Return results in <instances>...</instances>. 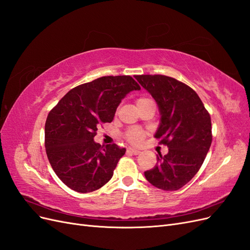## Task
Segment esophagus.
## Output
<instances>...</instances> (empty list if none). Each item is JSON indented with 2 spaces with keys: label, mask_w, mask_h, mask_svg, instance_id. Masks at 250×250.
Returning a JSON list of instances; mask_svg holds the SVG:
<instances>
[{
  "label": "esophagus",
  "mask_w": 250,
  "mask_h": 250,
  "mask_svg": "<svg viewBox=\"0 0 250 250\" xmlns=\"http://www.w3.org/2000/svg\"><path fill=\"white\" fill-rule=\"evenodd\" d=\"M128 151H129V152H131L134 155H138V154L141 153V151L138 150V149H135V148H128Z\"/></svg>",
  "instance_id": "1"
}]
</instances>
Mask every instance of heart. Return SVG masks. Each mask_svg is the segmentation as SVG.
<instances>
[{
    "label": "heart",
    "instance_id": "b5f03b06",
    "mask_svg": "<svg viewBox=\"0 0 250 250\" xmlns=\"http://www.w3.org/2000/svg\"><path fill=\"white\" fill-rule=\"evenodd\" d=\"M148 100H151V99H149V98H146V97L139 98V99L137 100V104L138 105L142 104ZM146 135H147V131L144 130L143 128H140V127H131L125 132L126 140L129 143L133 144V145H140V144H142L144 139L146 138Z\"/></svg>",
    "mask_w": 250,
    "mask_h": 250
}]
</instances>
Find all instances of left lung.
I'll return each instance as SVG.
<instances>
[{"mask_svg":"<svg viewBox=\"0 0 250 250\" xmlns=\"http://www.w3.org/2000/svg\"><path fill=\"white\" fill-rule=\"evenodd\" d=\"M135 79L157 102L162 117L155 138L169 148L166 155H157L156 166L145 177L161 190H179L206 160L213 139L210 116L184 82L165 75H138Z\"/></svg>","mask_w":250,"mask_h":250,"instance_id":"obj_1","label":"left lung"}]
</instances>
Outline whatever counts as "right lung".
<instances>
[{"label": "right lung", "mask_w": 250, "mask_h": 250, "mask_svg": "<svg viewBox=\"0 0 250 250\" xmlns=\"http://www.w3.org/2000/svg\"><path fill=\"white\" fill-rule=\"evenodd\" d=\"M141 86L131 76H104L72 88L49 112L44 147L62 183L79 193L107 184L125 148L95 143L98 127L110 123L121 100Z\"/></svg>", "instance_id": "right-lung-1"}]
</instances>
